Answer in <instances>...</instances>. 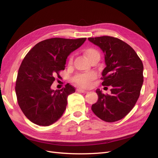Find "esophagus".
<instances>
[{
	"label": "esophagus",
	"mask_w": 158,
	"mask_h": 158,
	"mask_svg": "<svg viewBox=\"0 0 158 158\" xmlns=\"http://www.w3.org/2000/svg\"><path fill=\"white\" fill-rule=\"evenodd\" d=\"M77 91H78L79 92L83 93V94H88V91H85V90L81 89H77Z\"/></svg>",
	"instance_id": "obj_1"
}]
</instances>
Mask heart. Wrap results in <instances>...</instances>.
<instances>
[{
	"label": "heart",
	"instance_id": "obj_1",
	"mask_svg": "<svg viewBox=\"0 0 158 158\" xmlns=\"http://www.w3.org/2000/svg\"><path fill=\"white\" fill-rule=\"evenodd\" d=\"M85 55L89 60L96 56H100V53L94 48H88L84 51ZM73 57L70 56L69 60V64H72ZM96 78V74L94 72L86 73H77L72 78V81L75 84L83 88H87L92 85L94 80Z\"/></svg>",
	"mask_w": 158,
	"mask_h": 158
}]
</instances>
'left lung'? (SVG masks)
Here are the masks:
<instances>
[{
  "mask_svg": "<svg viewBox=\"0 0 158 158\" xmlns=\"http://www.w3.org/2000/svg\"><path fill=\"white\" fill-rule=\"evenodd\" d=\"M105 53L106 67L102 73V85L111 86V94H104L99 89L98 99L92 110L106 122L122 119L138 100L143 83V64L132 48L117 38L109 36L88 38Z\"/></svg>",
  "mask_w": 158,
  "mask_h": 158,
  "instance_id": "obj_1",
  "label": "left lung"
}]
</instances>
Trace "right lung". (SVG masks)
<instances>
[{
    "instance_id": "1",
    "label": "right lung",
    "mask_w": 158,
    "mask_h": 158,
    "mask_svg": "<svg viewBox=\"0 0 158 158\" xmlns=\"http://www.w3.org/2000/svg\"><path fill=\"white\" fill-rule=\"evenodd\" d=\"M86 38H52L36 44L19 66L15 83L18 105L32 123L48 126L58 120L66 110L67 98L75 92L67 83L61 89L51 85L64 70L67 57L81 47Z\"/></svg>"
}]
</instances>
